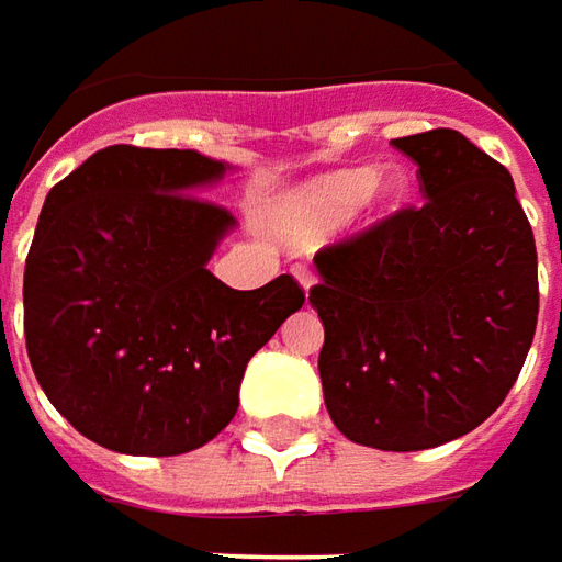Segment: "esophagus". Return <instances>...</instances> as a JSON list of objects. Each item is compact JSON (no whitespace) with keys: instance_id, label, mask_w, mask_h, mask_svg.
I'll return each mask as SVG.
<instances>
[{"instance_id":"1","label":"esophagus","mask_w":562,"mask_h":562,"mask_svg":"<svg viewBox=\"0 0 562 562\" xmlns=\"http://www.w3.org/2000/svg\"><path fill=\"white\" fill-rule=\"evenodd\" d=\"M293 274H296V281H300V284L305 290L312 288L314 281H317V274H314L312 269H308V266H302V262H300V266H293Z\"/></svg>"}]
</instances>
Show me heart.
Here are the masks:
<instances>
[{
  "label": "heart",
  "mask_w": 562,
  "mask_h": 562,
  "mask_svg": "<svg viewBox=\"0 0 562 562\" xmlns=\"http://www.w3.org/2000/svg\"><path fill=\"white\" fill-rule=\"evenodd\" d=\"M402 178L396 172H375L369 166L341 169L314 181L308 193L296 202V224L305 229L336 224L360 202L369 211H387L402 196Z\"/></svg>",
  "instance_id": "1"
}]
</instances>
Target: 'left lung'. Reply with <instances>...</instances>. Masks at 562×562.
<instances>
[{
	"label": "left lung",
	"mask_w": 562,
	"mask_h": 562,
	"mask_svg": "<svg viewBox=\"0 0 562 562\" xmlns=\"http://www.w3.org/2000/svg\"><path fill=\"white\" fill-rule=\"evenodd\" d=\"M405 205L314 254L321 381L338 432L378 451L460 439L503 405L539 317V262L503 162L457 130L393 138Z\"/></svg>",
	"instance_id": "obj_1"
}]
</instances>
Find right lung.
Returning <instances> with one entry per match:
<instances>
[{
	"label": "right lung",
	"mask_w": 562,
	"mask_h": 562,
	"mask_svg": "<svg viewBox=\"0 0 562 562\" xmlns=\"http://www.w3.org/2000/svg\"><path fill=\"white\" fill-rule=\"evenodd\" d=\"M224 172L196 150L111 145L38 214L26 353L50 405L109 451L175 457L214 439L248 360L305 302L293 274L233 290L205 269L236 221L196 187Z\"/></svg>",
	"instance_id": "obj_1"
}]
</instances>
